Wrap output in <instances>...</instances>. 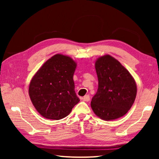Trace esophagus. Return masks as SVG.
<instances>
[{
	"mask_svg": "<svg viewBox=\"0 0 159 159\" xmlns=\"http://www.w3.org/2000/svg\"><path fill=\"white\" fill-rule=\"evenodd\" d=\"M82 100H83L84 101H86V102H88L89 101H90V96H89L88 95H85V96H84L83 98H82Z\"/></svg>",
	"mask_w": 159,
	"mask_h": 159,
	"instance_id": "esophagus-1",
	"label": "esophagus"
}]
</instances>
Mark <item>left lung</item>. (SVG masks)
<instances>
[{"mask_svg": "<svg viewBox=\"0 0 159 159\" xmlns=\"http://www.w3.org/2000/svg\"><path fill=\"white\" fill-rule=\"evenodd\" d=\"M98 88L91 101L95 115L106 121L127 114L133 105L137 84L127 69L110 55L99 57L95 64Z\"/></svg>", "mask_w": 159, "mask_h": 159, "instance_id": "8db88e82", "label": "left lung"}]
</instances>
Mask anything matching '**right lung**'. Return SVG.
<instances>
[{
	"instance_id": "add662e5",
	"label": "right lung",
	"mask_w": 159,
	"mask_h": 159,
	"mask_svg": "<svg viewBox=\"0 0 159 159\" xmlns=\"http://www.w3.org/2000/svg\"><path fill=\"white\" fill-rule=\"evenodd\" d=\"M76 67L77 64L71 58L56 54L32 78L29 95L41 116L59 120L68 116L79 103L73 80Z\"/></svg>"
}]
</instances>
